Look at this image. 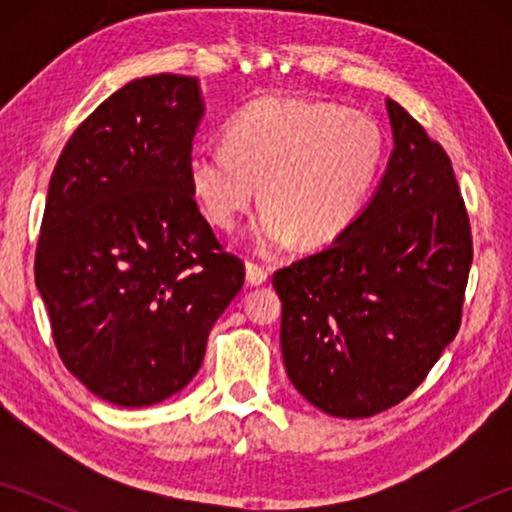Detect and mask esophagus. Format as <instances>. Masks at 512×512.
Instances as JSON below:
<instances>
[{"label": "esophagus", "mask_w": 512, "mask_h": 512, "mask_svg": "<svg viewBox=\"0 0 512 512\" xmlns=\"http://www.w3.org/2000/svg\"><path fill=\"white\" fill-rule=\"evenodd\" d=\"M268 280V271L264 266H259L255 262H246V282L250 287H259V284H264Z\"/></svg>", "instance_id": "esophagus-1"}]
</instances>
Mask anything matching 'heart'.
I'll list each match as a JSON object with an SVG mask.
<instances>
[{
    "instance_id": "heart-1",
    "label": "heart",
    "mask_w": 512,
    "mask_h": 512,
    "mask_svg": "<svg viewBox=\"0 0 512 512\" xmlns=\"http://www.w3.org/2000/svg\"><path fill=\"white\" fill-rule=\"evenodd\" d=\"M384 162V135L366 112L266 99L225 128L223 144L194 146L189 189L221 230L237 228L259 185L255 244L277 253L332 244L357 219Z\"/></svg>"
}]
</instances>
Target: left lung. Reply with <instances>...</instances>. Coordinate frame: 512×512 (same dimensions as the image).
Here are the masks:
<instances>
[{"instance_id": "1", "label": "left lung", "mask_w": 512, "mask_h": 512, "mask_svg": "<svg viewBox=\"0 0 512 512\" xmlns=\"http://www.w3.org/2000/svg\"><path fill=\"white\" fill-rule=\"evenodd\" d=\"M386 106L395 149L372 201L332 246L273 273L287 375L334 418H370L422 384L461 327L472 266L452 160Z\"/></svg>"}]
</instances>
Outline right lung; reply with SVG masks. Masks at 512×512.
<instances>
[{
	"mask_svg": "<svg viewBox=\"0 0 512 512\" xmlns=\"http://www.w3.org/2000/svg\"><path fill=\"white\" fill-rule=\"evenodd\" d=\"M198 81L126 83L69 137L49 180L36 284L65 368L117 406L183 391L244 287L189 189Z\"/></svg>",
	"mask_w": 512,
	"mask_h": 512,
	"instance_id": "add662e5",
	"label": "right lung"
}]
</instances>
